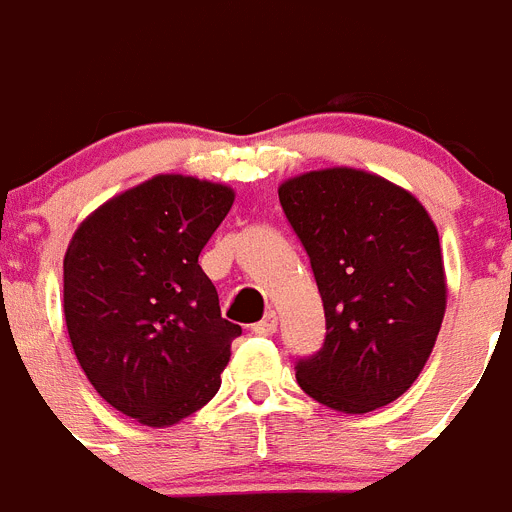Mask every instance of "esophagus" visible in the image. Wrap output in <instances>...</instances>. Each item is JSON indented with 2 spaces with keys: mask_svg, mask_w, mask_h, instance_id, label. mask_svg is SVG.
I'll return each instance as SVG.
<instances>
[{
  "mask_svg": "<svg viewBox=\"0 0 512 512\" xmlns=\"http://www.w3.org/2000/svg\"><path fill=\"white\" fill-rule=\"evenodd\" d=\"M277 323H279V320H277V312L269 310V312H266V315H264V318L259 320V323L253 325L251 330H253V333H259V336H274V333H277Z\"/></svg>",
  "mask_w": 512,
  "mask_h": 512,
  "instance_id": "obj_1",
  "label": "esophagus"
}]
</instances>
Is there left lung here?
Here are the masks:
<instances>
[{"label":"left lung","instance_id":"1","mask_svg":"<svg viewBox=\"0 0 512 512\" xmlns=\"http://www.w3.org/2000/svg\"><path fill=\"white\" fill-rule=\"evenodd\" d=\"M279 202L325 310L323 348L297 361V382L338 413L390 405L423 372L446 312L431 215L397 184L348 166L287 179Z\"/></svg>","mask_w":512,"mask_h":512}]
</instances>
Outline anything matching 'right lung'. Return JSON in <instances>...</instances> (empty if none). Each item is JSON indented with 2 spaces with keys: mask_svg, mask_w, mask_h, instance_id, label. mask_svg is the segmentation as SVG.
Returning a JSON list of instances; mask_svg holds the SVG:
<instances>
[{
  "mask_svg": "<svg viewBox=\"0 0 512 512\" xmlns=\"http://www.w3.org/2000/svg\"><path fill=\"white\" fill-rule=\"evenodd\" d=\"M235 200L225 184L158 174L92 212L63 256V315L94 390L164 428L220 390L241 325L220 318L200 253Z\"/></svg>",
  "mask_w": 512,
  "mask_h": 512,
  "instance_id": "obj_1",
  "label": "right lung"
}]
</instances>
